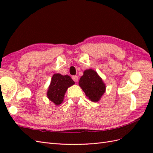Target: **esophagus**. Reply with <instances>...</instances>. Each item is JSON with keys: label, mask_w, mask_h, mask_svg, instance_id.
Instances as JSON below:
<instances>
[{"label": "esophagus", "mask_w": 153, "mask_h": 153, "mask_svg": "<svg viewBox=\"0 0 153 153\" xmlns=\"http://www.w3.org/2000/svg\"><path fill=\"white\" fill-rule=\"evenodd\" d=\"M72 79H73V80L74 81V82H77V81H78V76H72Z\"/></svg>", "instance_id": "34e87169"}]
</instances>
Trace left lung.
Masks as SVG:
<instances>
[{
	"label": "left lung",
	"mask_w": 153,
	"mask_h": 153,
	"mask_svg": "<svg viewBox=\"0 0 153 153\" xmlns=\"http://www.w3.org/2000/svg\"><path fill=\"white\" fill-rule=\"evenodd\" d=\"M79 85L86 96L93 102H97L105 92L106 86L95 71L89 69L83 72Z\"/></svg>",
	"instance_id": "1"
}]
</instances>
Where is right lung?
<instances>
[{"label": "right lung", "instance_id": "add662e5", "mask_svg": "<svg viewBox=\"0 0 153 153\" xmlns=\"http://www.w3.org/2000/svg\"><path fill=\"white\" fill-rule=\"evenodd\" d=\"M74 83L75 82L69 76H62L60 74H54L50 86L48 87V98L56 105H60L63 101L67 89Z\"/></svg>", "mask_w": 153, "mask_h": 153}]
</instances>
